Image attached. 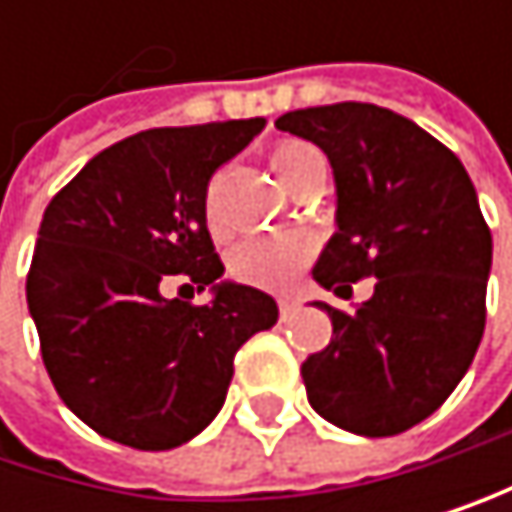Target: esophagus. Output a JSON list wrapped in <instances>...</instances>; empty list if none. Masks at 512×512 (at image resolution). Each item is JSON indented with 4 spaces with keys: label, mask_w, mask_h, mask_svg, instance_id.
<instances>
[{
    "label": "esophagus",
    "mask_w": 512,
    "mask_h": 512,
    "mask_svg": "<svg viewBox=\"0 0 512 512\" xmlns=\"http://www.w3.org/2000/svg\"><path fill=\"white\" fill-rule=\"evenodd\" d=\"M294 310H298V301H294V298H279V316L282 319H288Z\"/></svg>",
    "instance_id": "obj_1"
}]
</instances>
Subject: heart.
<instances>
[{
    "label": "heart",
    "mask_w": 512,
    "mask_h": 512,
    "mask_svg": "<svg viewBox=\"0 0 512 512\" xmlns=\"http://www.w3.org/2000/svg\"><path fill=\"white\" fill-rule=\"evenodd\" d=\"M319 156L310 144L285 141L273 150L270 162L276 178L288 187L298 168ZM313 258V239L304 233H276V236H254L239 242L230 251V273L239 282L264 285V288H282L298 279L304 264Z\"/></svg>",
    "instance_id": "obj_1"
}]
</instances>
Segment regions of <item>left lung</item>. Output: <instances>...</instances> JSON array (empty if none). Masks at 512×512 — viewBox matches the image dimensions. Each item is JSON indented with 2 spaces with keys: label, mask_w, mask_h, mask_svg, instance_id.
Returning a JSON list of instances; mask_svg holds the SVG:
<instances>
[{
  "label": "left lung",
  "mask_w": 512,
  "mask_h": 512,
  "mask_svg": "<svg viewBox=\"0 0 512 512\" xmlns=\"http://www.w3.org/2000/svg\"><path fill=\"white\" fill-rule=\"evenodd\" d=\"M331 162L338 211L313 267L322 288L375 276L353 313L316 304L331 341L307 356V399L356 436L421 424L467 375L485 331L491 233L461 159L375 104H328L276 119Z\"/></svg>",
  "instance_id": "left-lung-1"
}]
</instances>
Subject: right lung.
Here are the masks:
<instances>
[{"label": "right lung", "mask_w": 512, "mask_h": 512, "mask_svg": "<svg viewBox=\"0 0 512 512\" xmlns=\"http://www.w3.org/2000/svg\"><path fill=\"white\" fill-rule=\"evenodd\" d=\"M264 128L230 119L150 128L97 153L45 214L27 307L48 378L79 421L165 451L202 433L227 399L233 356L279 319L270 294L227 282L205 224L211 174ZM212 288L202 308L168 299Z\"/></svg>", "instance_id": "1"}]
</instances>
